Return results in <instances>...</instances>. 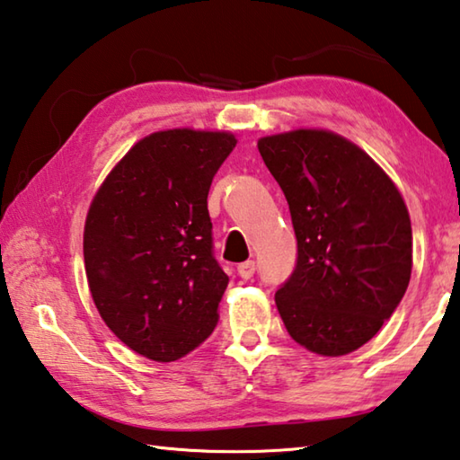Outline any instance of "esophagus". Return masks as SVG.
Returning <instances> with one entry per match:
<instances>
[{
    "instance_id": "1",
    "label": "esophagus",
    "mask_w": 460,
    "mask_h": 460,
    "mask_svg": "<svg viewBox=\"0 0 460 460\" xmlns=\"http://www.w3.org/2000/svg\"><path fill=\"white\" fill-rule=\"evenodd\" d=\"M255 271H257L255 261H245V263H239V265H237V273H239L243 279H252L253 275H255Z\"/></svg>"
}]
</instances>
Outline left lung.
<instances>
[{"label":"left lung","mask_w":460,"mask_h":460,"mask_svg":"<svg viewBox=\"0 0 460 460\" xmlns=\"http://www.w3.org/2000/svg\"><path fill=\"white\" fill-rule=\"evenodd\" d=\"M259 153L288 199L296 267L275 294L299 346L344 356L372 340L404 297L412 227L394 182L328 130L265 137Z\"/></svg>","instance_id":"8db88e82"}]
</instances>
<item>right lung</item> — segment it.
<instances>
[{
    "label": "right lung",
    "instance_id": "right-lung-1",
    "mask_svg": "<svg viewBox=\"0 0 460 460\" xmlns=\"http://www.w3.org/2000/svg\"><path fill=\"white\" fill-rule=\"evenodd\" d=\"M235 145L229 132H155L124 155L90 205L92 299L114 336L148 360H179L219 322L229 278L213 255L207 195Z\"/></svg>",
    "mask_w": 460,
    "mask_h": 460
}]
</instances>
